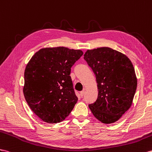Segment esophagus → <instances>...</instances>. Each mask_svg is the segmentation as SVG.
<instances>
[{
  "mask_svg": "<svg viewBox=\"0 0 152 152\" xmlns=\"http://www.w3.org/2000/svg\"><path fill=\"white\" fill-rule=\"evenodd\" d=\"M85 91H81L80 92V96H81V97H83L84 95H85Z\"/></svg>",
  "mask_w": 152,
  "mask_h": 152,
  "instance_id": "obj_1",
  "label": "esophagus"
}]
</instances>
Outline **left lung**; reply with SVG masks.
<instances>
[{"label":"left lung","mask_w":152,"mask_h":152,"mask_svg":"<svg viewBox=\"0 0 152 152\" xmlns=\"http://www.w3.org/2000/svg\"><path fill=\"white\" fill-rule=\"evenodd\" d=\"M84 60L94 73L98 89V98L89 108L101 122L117 121L131 107L137 89L133 65L124 54L109 48L88 50Z\"/></svg>","instance_id":"8db88e82"}]
</instances>
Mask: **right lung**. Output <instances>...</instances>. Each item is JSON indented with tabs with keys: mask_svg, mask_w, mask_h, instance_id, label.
<instances>
[{
	"mask_svg": "<svg viewBox=\"0 0 152 152\" xmlns=\"http://www.w3.org/2000/svg\"><path fill=\"white\" fill-rule=\"evenodd\" d=\"M83 54L64 47L44 48L27 65L24 95L31 109L44 122L62 121L75 106L77 98L70 74Z\"/></svg>",
	"mask_w": 152,
	"mask_h": 152,
	"instance_id": "right-lung-1",
	"label": "right lung"
}]
</instances>
